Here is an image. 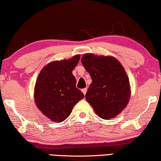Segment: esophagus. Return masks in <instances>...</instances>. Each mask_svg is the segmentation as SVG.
Wrapping results in <instances>:
<instances>
[{
	"label": "esophagus",
	"instance_id": "obj_1",
	"mask_svg": "<svg viewBox=\"0 0 161 161\" xmlns=\"http://www.w3.org/2000/svg\"><path fill=\"white\" fill-rule=\"evenodd\" d=\"M81 91L83 92V93L84 94V95H86V92H87V88H83L82 90H81Z\"/></svg>",
	"mask_w": 161,
	"mask_h": 161
}]
</instances>
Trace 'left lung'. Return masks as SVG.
Instances as JSON below:
<instances>
[{"label":"left lung","mask_w":161,"mask_h":161,"mask_svg":"<svg viewBox=\"0 0 161 161\" xmlns=\"http://www.w3.org/2000/svg\"><path fill=\"white\" fill-rule=\"evenodd\" d=\"M92 83L85 95L99 117L114 118L127 106L131 97L129 80L120 62L112 56L84 54L81 59Z\"/></svg>","instance_id":"8db88e82"}]
</instances>
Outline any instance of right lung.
<instances>
[{"instance_id": "add662e5", "label": "right lung", "mask_w": 161, "mask_h": 161, "mask_svg": "<svg viewBox=\"0 0 161 161\" xmlns=\"http://www.w3.org/2000/svg\"><path fill=\"white\" fill-rule=\"evenodd\" d=\"M80 59L77 54L69 59L54 61L44 66L34 91L36 106L39 111L54 122L65 120L77 102L84 97L76 88L73 70Z\"/></svg>"}]
</instances>
